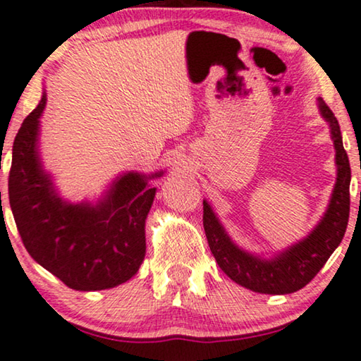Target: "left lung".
Returning <instances> with one entry per match:
<instances>
[{
	"instance_id": "left-lung-1",
	"label": "left lung",
	"mask_w": 361,
	"mask_h": 361,
	"mask_svg": "<svg viewBox=\"0 0 361 361\" xmlns=\"http://www.w3.org/2000/svg\"><path fill=\"white\" fill-rule=\"evenodd\" d=\"M321 117L331 128L336 149L337 177L331 200L322 218L301 241L270 257L245 250L233 241L216 213L203 200V228L212 254L233 281L255 293L288 295L301 290L317 275L345 234L350 213V163L343 149L341 127L327 104L317 99Z\"/></svg>"
}]
</instances>
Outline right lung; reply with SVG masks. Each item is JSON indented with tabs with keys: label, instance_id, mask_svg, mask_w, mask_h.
Instances as JSON below:
<instances>
[{
	"label": "right lung",
	"instance_id": "right-lung-1",
	"mask_svg": "<svg viewBox=\"0 0 361 361\" xmlns=\"http://www.w3.org/2000/svg\"><path fill=\"white\" fill-rule=\"evenodd\" d=\"M45 104L44 90L14 138L8 190L16 226L30 257L66 286L114 288L132 279L143 262L145 221L156 195L149 180L164 171L122 172L96 202L65 200L40 158Z\"/></svg>",
	"mask_w": 361,
	"mask_h": 361
}]
</instances>
